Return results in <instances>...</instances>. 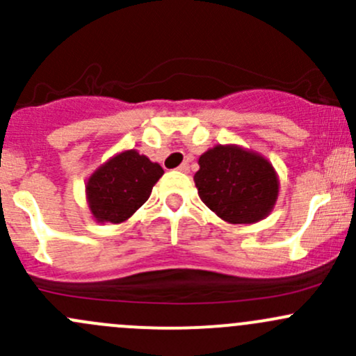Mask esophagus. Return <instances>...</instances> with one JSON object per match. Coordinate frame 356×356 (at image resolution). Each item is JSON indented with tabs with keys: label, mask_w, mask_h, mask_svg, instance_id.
Masks as SVG:
<instances>
[{
	"label": "esophagus",
	"mask_w": 356,
	"mask_h": 356,
	"mask_svg": "<svg viewBox=\"0 0 356 356\" xmlns=\"http://www.w3.org/2000/svg\"><path fill=\"white\" fill-rule=\"evenodd\" d=\"M179 170L184 172V174H188V172H189V163H188V161H184V163L179 165Z\"/></svg>",
	"instance_id": "obj_1"
}]
</instances>
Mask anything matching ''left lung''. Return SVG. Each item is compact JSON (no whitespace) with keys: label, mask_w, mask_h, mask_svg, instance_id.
Here are the masks:
<instances>
[{"label":"left lung","mask_w":356,"mask_h":356,"mask_svg":"<svg viewBox=\"0 0 356 356\" xmlns=\"http://www.w3.org/2000/svg\"><path fill=\"white\" fill-rule=\"evenodd\" d=\"M195 174L201 201L229 224L267 217L279 195V179L267 158L236 145H218L198 160Z\"/></svg>","instance_id":"left-lung-1"}]
</instances>
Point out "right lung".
<instances>
[{
    "instance_id": "1",
    "label": "right lung",
    "mask_w": 356,
    "mask_h": 356,
    "mask_svg": "<svg viewBox=\"0 0 356 356\" xmlns=\"http://www.w3.org/2000/svg\"><path fill=\"white\" fill-rule=\"evenodd\" d=\"M163 168L136 149L103 163L86 184L89 210L98 222L120 224L146 203Z\"/></svg>"
}]
</instances>
